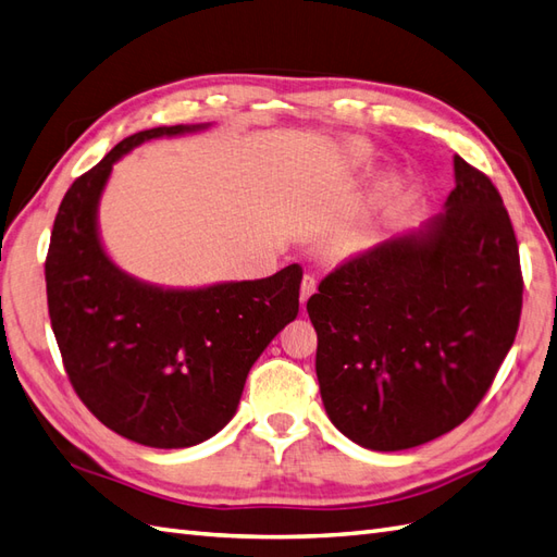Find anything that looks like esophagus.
<instances>
[{"label": "esophagus", "mask_w": 557, "mask_h": 557, "mask_svg": "<svg viewBox=\"0 0 557 557\" xmlns=\"http://www.w3.org/2000/svg\"><path fill=\"white\" fill-rule=\"evenodd\" d=\"M315 287H318V282H315V277L313 275H306L304 280H301V306H306V301L310 299V294L315 292Z\"/></svg>", "instance_id": "obj_1"}]
</instances>
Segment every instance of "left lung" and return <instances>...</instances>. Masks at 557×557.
Wrapping results in <instances>:
<instances>
[{"instance_id": "left-lung-1", "label": "left lung", "mask_w": 557, "mask_h": 557, "mask_svg": "<svg viewBox=\"0 0 557 557\" xmlns=\"http://www.w3.org/2000/svg\"><path fill=\"white\" fill-rule=\"evenodd\" d=\"M446 211L420 235L346 258L306 304L334 426L372 450L468 420L520 327L522 268L496 185L458 153Z\"/></svg>"}]
</instances>
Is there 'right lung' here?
<instances>
[{
	"label": "right lung",
	"mask_w": 557,
	"mask_h": 557,
	"mask_svg": "<svg viewBox=\"0 0 557 557\" xmlns=\"http://www.w3.org/2000/svg\"><path fill=\"white\" fill-rule=\"evenodd\" d=\"M197 127L125 137L75 177L45 261L51 330L77 398L109 430L151 448H187L223 430L256 358L299 313V263L175 292L133 280L103 253L97 201L113 163L145 139Z\"/></svg>",
	"instance_id": "add662e5"
}]
</instances>
